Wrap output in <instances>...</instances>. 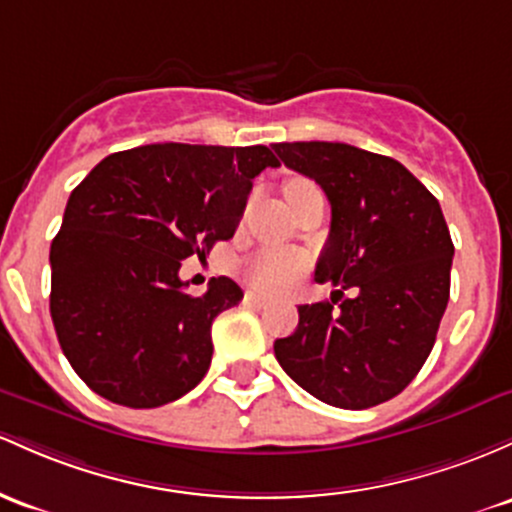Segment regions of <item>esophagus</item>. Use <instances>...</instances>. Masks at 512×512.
<instances>
[{
    "instance_id": "1",
    "label": "esophagus",
    "mask_w": 512,
    "mask_h": 512,
    "mask_svg": "<svg viewBox=\"0 0 512 512\" xmlns=\"http://www.w3.org/2000/svg\"><path fill=\"white\" fill-rule=\"evenodd\" d=\"M245 301H247V303H252V306H257V308H265L267 303H269L267 296L257 294V291H247V294H245Z\"/></svg>"
}]
</instances>
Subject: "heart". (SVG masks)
Listing matches in <instances>:
<instances>
[{"mask_svg":"<svg viewBox=\"0 0 512 512\" xmlns=\"http://www.w3.org/2000/svg\"><path fill=\"white\" fill-rule=\"evenodd\" d=\"M308 187H313L308 179L291 177V179H286L284 194L291 196V194L301 192V189H308ZM299 269H301V260L296 255H291V252L265 250V252H257V255L247 262L245 274H247V279H250L252 286L277 294V291H284L286 286L294 282L296 274H299Z\"/></svg>","mask_w":512,"mask_h":512,"instance_id":"heart-1","label":"heart"}]
</instances>
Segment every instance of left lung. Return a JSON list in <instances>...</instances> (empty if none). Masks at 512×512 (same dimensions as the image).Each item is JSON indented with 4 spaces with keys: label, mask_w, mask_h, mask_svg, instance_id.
I'll use <instances>...</instances> for the list:
<instances>
[{
    "label": "left lung",
    "mask_w": 512,
    "mask_h": 512,
    "mask_svg": "<svg viewBox=\"0 0 512 512\" xmlns=\"http://www.w3.org/2000/svg\"><path fill=\"white\" fill-rule=\"evenodd\" d=\"M272 148L286 167L316 179L330 201L316 282L357 289L338 308L335 299L299 306V325L274 342V355L328 406H379L420 372L447 308L454 245L440 201L398 160L355 145Z\"/></svg>",
    "instance_id": "left-lung-1"
}]
</instances>
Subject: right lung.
<instances>
[{
	"label": "right lung",
	"instance_id": "add662e5",
	"mask_svg": "<svg viewBox=\"0 0 512 512\" xmlns=\"http://www.w3.org/2000/svg\"><path fill=\"white\" fill-rule=\"evenodd\" d=\"M265 145L155 143L99 162L72 189L50 245V316L67 362L94 393L157 408L209 372L211 323L238 306L228 277L187 294L179 267L233 238Z\"/></svg>",
	"mask_w": 512,
	"mask_h": 512
}]
</instances>
